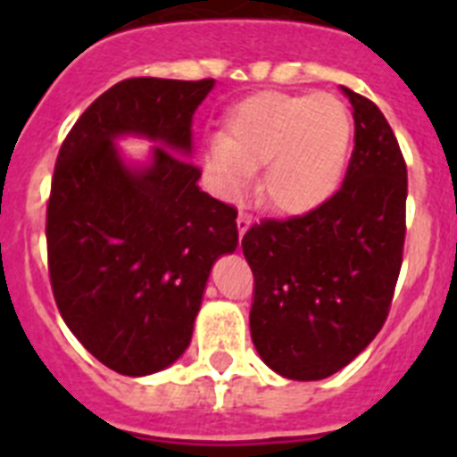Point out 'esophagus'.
<instances>
[{
    "label": "esophagus",
    "instance_id": "34e87169",
    "mask_svg": "<svg viewBox=\"0 0 457 457\" xmlns=\"http://www.w3.org/2000/svg\"><path fill=\"white\" fill-rule=\"evenodd\" d=\"M249 226H252V217L240 212V215H237V233H240V237L249 231Z\"/></svg>",
    "mask_w": 457,
    "mask_h": 457
}]
</instances>
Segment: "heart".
Returning a JSON list of instances; mask_svg holds the SVG:
<instances>
[{"instance_id": "b5f03b06", "label": "heart", "mask_w": 457, "mask_h": 457, "mask_svg": "<svg viewBox=\"0 0 457 457\" xmlns=\"http://www.w3.org/2000/svg\"><path fill=\"white\" fill-rule=\"evenodd\" d=\"M353 116L332 93L265 91L233 104L201 164L221 199L237 201L263 167L261 194L281 215H309L338 192L348 169Z\"/></svg>"}]
</instances>
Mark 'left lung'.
Masks as SVG:
<instances>
[{"label": "left lung", "instance_id": "1", "mask_svg": "<svg viewBox=\"0 0 457 457\" xmlns=\"http://www.w3.org/2000/svg\"><path fill=\"white\" fill-rule=\"evenodd\" d=\"M341 91L354 119L343 187L309 215L261 221L242 237L256 278L253 345L300 382L329 378L378 337L405 242L407 169L394 130L370 100Z\"/></svg>", "mask_w": 457, "mask_h": 457}]
</instances>
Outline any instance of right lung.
<instances>
[{
  "instance_id": "add662e5",
  "label": "right lung",
  "mask_w": 457,
  "mask_h": 457,
  "mask_svg": "<svg viewBox=\"0 0 457 457\" xmlns=\"http://www.w3.org/2000/svg\"><path fill=\"white\" fill-rule=\"evenodd\" d=\"M215 79L135 78L104 91L72 125L47 204L54 300L107 369L144 378L192 341L210 270L237 247V210L201 192L192 119ZM153 143L144 161L120 138Z\"/></svg>"
}]
</instances>
